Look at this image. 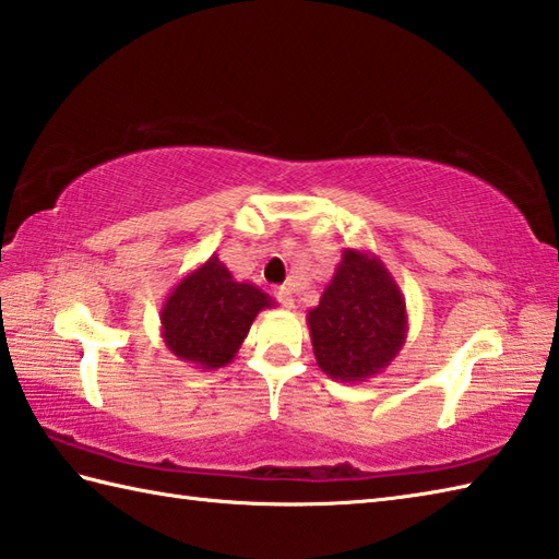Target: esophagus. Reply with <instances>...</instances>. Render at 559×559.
I'll list each match as a JSON object with an SVG mask.
<instances>
[{
	"instance_id": "obj_1",
	"label": "esophagus",
	"mask_w": 559,
	"mask_h": 559,
	"mask_svg": "<svg viewBox=\"0 0 559 559\" xmlns=\"http://www.w3.org/2000/svg\"><path fill=\"white\" fill-rule=\"evenodd\" d=\"M276 300L286 307V310H293L295 307V298H293V293H290V288H278L276 290Z\"/></svg>"
}]
</instances>
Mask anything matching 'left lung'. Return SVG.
<instances>
[{
	"label": "left lung",
	"mask_w": 559,
	"mask_h": 559,
	"mask_svg": "<svg viewBox=\"0 0 559 559\" xmlns=\"http://www.w3.org/2000/svg\"><path fill=\"white\" fill-rule=\"evenodd\" d=\"M307 326L319 370L360 384L384 372L406 343V298L374 252L346 247Z\"/></svg>",
	"instance_id": "1"
}]
</instances>
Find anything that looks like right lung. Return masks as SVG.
Listing matches in <instances>:
<instances>
[{
    "instance_id": "1",
    "label": "right lung",
    "mask_w": 559,
    "mask_h": 559,
    "mask_svg": "<svg viewBox=\"0 0 559 559\" xmlns=\"http://www.w3.org/2000/svg\"><path fill=\"white\" fill-rule=\"evenodd\" d=\"M266 307H276L269 293L235 281L211 254L168 293L160 307V336L175 358L197 370H218L235 360L249 326Z\"/></svg>"
}]
</instances>
